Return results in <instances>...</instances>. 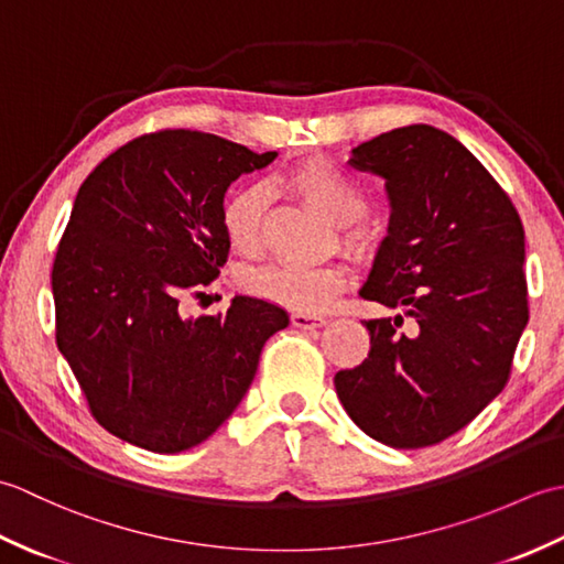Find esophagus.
<instances>
[{"mask_svg": "<svg viewBox=\"0 0 564 564\" xmlns=\"http://www.w3.org/2000/svg\"><path fill=\"white\" fill-rule=\"evenodd\" d=\"M291 319L297 329H317L327 322L322 315H310V313H293Z\"/></svg>", "mask_w": 564, "mask_h": 564, "instance_id": "esophagus-1", "label": "esophagus"}]
</instances>
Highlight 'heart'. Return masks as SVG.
Returning <instances> with one entry per match:
<instances>
[{
	"label": "heart",
	"mask_w": 564,
	"mask_h": 564,
	"mask_svg": "<svg viewBox=\"0 0 564 564\" xmlns=\"http://www.w3.org/2000/svg\"><path fill=\"white\" fill-rule=\"evenodd\" d=\"M283 184L293 194L307 200L332 218L344 223L351 239H361L364 232L351 227L349 220L366 210V194L354 178L325 158H307L295 162L283 172ZM267 208V194L257 184L235 188L223 203V230L230 245L239 251H254L261 237V218ZM249 285L269 301L293 307L297 313H319L325 310L344 285V269L339 263H271L249 275Z\"/></svg>",
	"instance_id": "obj_1"
}]
</instances>
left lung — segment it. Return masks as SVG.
<instances>
[{
    "instance_id": "8db88e82",
    "label": "left lung",
    "mask_w": 564,
    "mask_h": 564,
    "mask_svg": "<svg viewBox=\"0 0 564 564\" xmlns=\"http://www.w3.org/2000/svg\"><path fill=\"white\" fill-rule=\"evenodd\" d=\"M386 178L388 235L358 295L394 317L366 319L368 358L334 376L354 424L392 448L453 436L505 390L529 325L523 225L463 142L414 123L351 150ZM404 316L410 333H400Z\"/></svg>"
}]
</instances>
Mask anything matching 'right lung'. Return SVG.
<instances>
[{"mask_svg":"<svg viewBox=\"0 0 564 564\" xmlns=\"http://www.w3.org/2000/svg\"><path fill=\"white\" fill-rule=\"evenodd\" d=\"M198 130H162L109 154L77 191L53 263L57 349L97 422L152 453L218 431L257 376L289 313L235 295L227 313L184 317L230 251L223 203L235 178L271 164Z\"/></svg>","mask_w":564,"mask_h":564,"instance_id":"1","label":"right lung"}]
</instances>
